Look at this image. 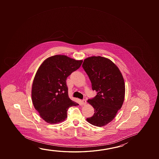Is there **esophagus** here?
Here are the masks:
<instances>
[{
  "label": "esophagus",
  "instance_id": "34e87169",
  "mask_svg": "<svg viewBox=\"0 0 159 159\" xmlns=\"http://www.w3.org/2000/svg\"><path fill=\"white\" fill-rule=\"evenodd\" d=\"M81 103H82V105H83L86 104V100H85V99H83V100H81Z\"/></svg>",
  "mask_w": 159,
  "mask_h": 159
}]
</instances>
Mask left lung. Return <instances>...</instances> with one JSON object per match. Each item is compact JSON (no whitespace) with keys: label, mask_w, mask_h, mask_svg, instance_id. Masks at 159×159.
<instances>
[{"label":"left lung","mask_w":159,"mask_h":159,"mask_svg":"<svg viewBox=\"0 0 159 159\" xmlns=\"http://www.w3.org/2000/svg\"><path fill=\"white\" fill-rule=\"evenodd\" d=\"M97 92L87 101L94 108L93 116L86 120L92 125L103 126L111 122L122 107L125 86L122 74L112 61L100 56L89 57L82 65Z\"/></svg>","instance_id":"1"}]
</instances>
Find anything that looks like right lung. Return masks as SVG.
<instances>
[{
	"instance_id": "1",
	"label": "right lung",
	"mask_w": 159,
	"mask_h": 159,
	"mask_svg": "<svg viewBox=\"0 0 159 159\" xmlns=\"http://www.w3.org/2000/svg\"><path fill=\"white\" fill-rule=\"evenodd\" d=\"M82 63L83 60L56 55L39 66L32 85L31 99L34 108L48 123L62 122L67 117L68 109L78 105L69 98L66 80Z\"/></svg>"
}]
</instances>
